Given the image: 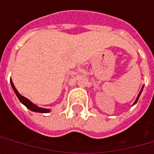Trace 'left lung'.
<instances>
[{
	"mask_svg": "<svg viewBox=\"0 0 154 154\" xmlns=\"http://www.w3.org/2000/svg\"><path fill=\"white\" fill-rule=\"evenodd\" d=\"M141 91H142V89H141ZM141 91H140V92H141ZM140 93H139V95H138V97H137V98H136V100H135V102H134V103H136V102L138 101V98H139L140 95Z\"/></svg>",
	"mask_w": 154,
	"mask_h": 154,
	"instance_id": "obj_1",
	"label": "left lung"
}]
</instances>
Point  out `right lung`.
Returning a JSON list of instances; mask_svg holds the SVG:
<instances>
[{
  "label": "right lung",
  "mask_w": 154,
  "mask_h": 154,
  "mask_svg": "<svg viewBox=\"0 0 154 154\" xmlns=\"http://www.w3.org/2000/svg\"><path fill=\"white\" fill-rule=\"evenodd\" d=\"M10 81H11V85H12V87H13V89H14V91L16 96L18 97L19 99H20V101L21 103H23L24 105H26L28 109H31L32 111H34V112H40V113H48V112H50V109H43V108L38 107L37 105H35L34 103H32L29 99H27L26 98H25V97L21 96L20 94L18 92L17 89L15 88V86L14 85V83H13L12 80H10Z\"/></svg>",
  "instance_id": "right-lung-1"
}]
</instances>
